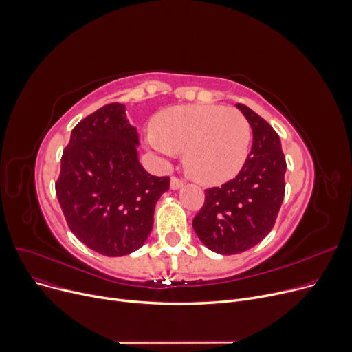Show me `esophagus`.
Returning <instances> with one entry per match:
<instances>
[{
	"label": "esophagus",
	"mask_w": 352,
	"mask_h": 352,
	"mask_svg": "<svg viewBox=\"0 0 352 352\" xmlns=\"http://www.w3.org/2000/svg\"><path fill=\"white\" fill-rule=\"evenodd\" d=\"M183 184H184L183 180H180V179L175 177V176L170 179V189L172 190H179L180 188H183Z\"/></svg>",
	"instance_id": "esophagus-1"
}]
</instances>
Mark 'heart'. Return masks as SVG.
Returning a JSON list of instances; mask_svg holds the SVG:
<instances>
[{
    "label": "heart",
    "instance_id": "heart-1",
    "mask_svg": "<svg viewBox=\"0 0 352 352\" xmlns=\"http://www.w3.org/2000/svg\"><path fill=\"white\" fill-rule=\"evenodd\" d=\"M252 129L236 109L219 105H179L159 112L146 146L164 160L184 152V168L203 184L233 179L249 155Z\"/></svg>",
    "mask_w": 352,
    "mask_h": 352
}]
</instances>
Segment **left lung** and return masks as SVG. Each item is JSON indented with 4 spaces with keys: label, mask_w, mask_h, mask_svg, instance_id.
I'll use <instances>...</instances> for the list:
<instances>
[{
    "label": "left lung",
    "mask_w": 352,
    "mask_h": 352,
    "mask_svg": "<svg viewBox=\"0 0 352 352\" xmlns=\"http://www.w3.org/2000/svg\"><path fill=\"white\" fill-rule=\"evenodd\" d=\"M236 107L252 126V151L233 180L204 192L203 208L193 219L200 241L224 256L252 249L272 232L285 192L278 135L249 107Z\"/></svg>",
    "instance_id": "8db88e82"
}]
</instances>
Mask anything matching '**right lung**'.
I'll return each mask as SVG.
<instances>
[{"instance_id":"obj_1","label":"right lung","mask_w":352,"mask_h":352,"mask_svg":"<svg viewBox=\"0 0 352 352\" xmlns=\"http://www.w3.org/2000/svg\"><path fill=\"white\" fill-rule=\"evenodd\" d=\"M139 139L125 105L111 103L80 120L60 159L55 192L71 232L94 252L126 256L144 244L155 206L170 179L139 162Z\"/></svg>"}]
</instances>
